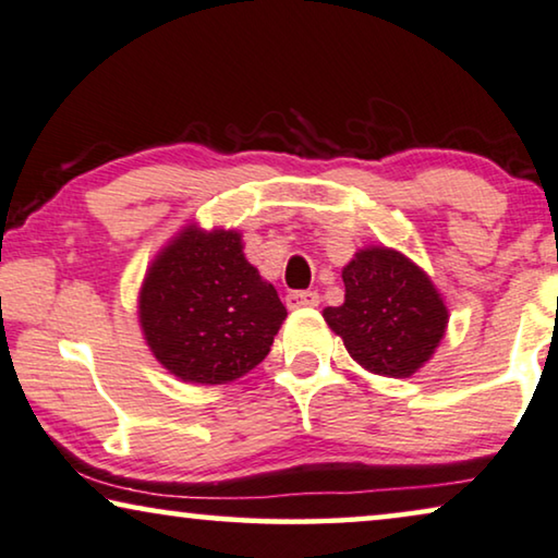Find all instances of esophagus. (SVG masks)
<instances>
[{
  "label": "esophagus",
  "instance_id": "1",
  "mask_svg": "<svg viewBox=\"0 0 558 558\" xmlns=\"http://www.w3.org/2000/svg\"><path fill=\"white\" fill-rule=\"evenodd\" d=\"M320 295L316 290H290L286 295V305L288 308H313V305H318Z\"/></svg>",
  "mask_w": 558,
  "mask_h": 558
}]
</instances>
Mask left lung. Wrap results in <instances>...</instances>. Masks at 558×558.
Here are the masks:
<instances>
[{"mask_svg":"<svg viewBox=\"0 0 558 558\" xmlns=\"http://www.w3.org/2000/svg\"><path fill=\"white\" fill-rule=\"evenodd\" d=\"M343 286L347 301L324 318L361 366L402 379L433 356L447 308L417 265L395 250L368 247L343 268Z\"/></svg>","mask_w":558,"mask_h":558,"instance_id":"8db88e82","label":"left lung"}]
</instances>
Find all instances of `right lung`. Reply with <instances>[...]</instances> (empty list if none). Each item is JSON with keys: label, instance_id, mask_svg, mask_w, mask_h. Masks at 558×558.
Here are the masks:
<instances>
[{"label": "right lung", "instance_id": "obj_1", "mask_svg": "<svg viewBox=\"0 0 558 558\" xmlns=\"http://www.w3.org/2000/svg\"><path fill=\"white\" fill-rule=\"evenodd\" d=\"M141 326L154 356L182 381L225 384L268 356L286 305L230 230H184L141 288Z\"/></svg>", "mask_w": 558, "mask_h": 558}]
</instances>
